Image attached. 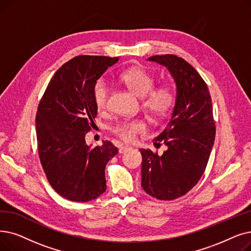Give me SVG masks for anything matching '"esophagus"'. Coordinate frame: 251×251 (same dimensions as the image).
Here are the masks:
<instances>
[{
  "label": "esophagus",
  "mask_w": 251,
  "mask_h": 251,
  "mask_svg": "<svg viewBox=\"0 0 251 251\" xmlns=\"http://www.w3.org/2000/svg\"><path fill=\"white\" fill-rule=\"evenodd\" d=\"M131 148L130 147H127V146H125V147H123V146H121L119 148V152L120 154H123V152H125V151H127L128 150H130Z\"/></svg>",
  "instance_id": "obj_1"
}]
</instances>
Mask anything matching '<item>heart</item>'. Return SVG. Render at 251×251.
Here are the masks:
<instances>
[{
  "mask_svg": "<svg viewBox=\"0 0 251 251\" xmlns=\"http://www.w3.org/2000/svg\"><path fill=\"white\" fill-rule=\"evenodd\" d=\"M129 90L141 96V103L146 110L155 117L165 116L173 105L174 93L167 84L154 86V78L146 70L139 67L130 68L124 71L119 77ZM108 85L102 81H97L93 88V99L96 107L100 111L107 105ZM147 129L146 123L140 119L126 120L112 128V132L125 143H132L138 134L144 133Z\"/></svg>",
  "mask_w": 251,
  "mask_h": 251,
  "instance_id": "obj_1",
  "label": "heart"
}]
</instances>
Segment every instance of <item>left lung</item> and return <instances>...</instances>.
I'll use <instances>...</instances> for the list:
<instances>
[{"label":"left lung","instance_id":"8db88e82","mask_svg":"<svg viewBox=\"0 0 251 251\" xmlns=\"http://www.w3.org/2000/svg\"><path fill=\"white\" fill-rule=\"evenodd\" d=\"M164 65L176 84L172 116L154 138L167 150L162 155L139 150L141 187L159 200H174L191 191L205 171L215 138L211 96L205 81L192 65L173 54L148 58Z\"/></svg>","mask_w":251,"mask_h":251}]
</instances>
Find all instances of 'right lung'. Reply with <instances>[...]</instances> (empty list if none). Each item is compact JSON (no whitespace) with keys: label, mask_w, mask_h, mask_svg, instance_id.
Returning a JSON list of instances; mask_svg holds the SVG:
<instances>
[{"label":"right lung","mask_w":251,"mask_h":251,"mask_svg":"<svg viewBox=\"0 0 251 251\" xmlns=\"http://www.w3.org/2000/svg\"><path fill=\"white\" fill-rule=\"evenodd\" d=\"M118 57L79 55L54 74L38 105L36 131L41 164L61 197L88 202L105 192V166L118 154L111 141L91 148L85 135L97 115L93 88Z\"/></svg>","instance_id":"1"}]
</instances>
